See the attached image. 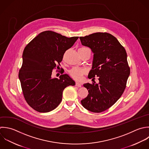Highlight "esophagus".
Returning a JSON list of instances; mask_svg holds the SVG:
<instances>
[{
    "mask_svg": "<svg viewBox=\"0 0 149 149\" xmlns=\"http://www.w3.org/2000/svg\"><path fill=\"white\" fill-rule=\"evenodd\" d=\"M75 86H78V87H81L82 84L81 83H78V82H76L75 83Z\"/></svg>",
    "mask_w": 149,
    "mask_h": 149,
    "instance_id": "esophagus-1",
    "label": "esophagus"
}]
</instances>
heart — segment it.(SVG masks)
<instances>
[{
  "instance_id": "1",
  "label": "heart",
  "mask_w": 149,
  "mask_h": 149,
  "mask_svg": "<svg viewBox=\"0 0 149 149\" xmlns=\"http://www.w3.org/2000/svg\"><path fill=\"white\" fill-rule=\"evenodd\" d=\"M87 49V47H81L79 50ZM87 73V71L85 68H81L78 67H73L69 71L70 76L76 81H80L82 79V77Z\"/></svg>"
}]
</instances>
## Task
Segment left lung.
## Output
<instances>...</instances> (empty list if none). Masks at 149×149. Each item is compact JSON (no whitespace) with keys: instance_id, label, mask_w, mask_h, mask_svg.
Instances as JSON below:
<instances>
[{"instance_id":"1","label":"left lung","mask_w":149,"mask_h":149,"mask_svg":"<svg viewBox=\"0 0 149 149\" xmlns=\"http://www.w3.org/2000/svg\"><path fill=\"white\" fill-rule=\"evenodd\" d=\"M79 39L82 45L93 53L92 70L88 75L93 82L84 85L89 94L81 102L88 110L101 113L115 104L125 91L130 74L127 54L117 39L107 32H96ZM95 76L98 78V84L95 83Z\"/></svg>"}]
</instances>
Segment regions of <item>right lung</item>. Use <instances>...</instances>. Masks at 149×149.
I'll return each mask as SVG.
<instances>
[{"instance_id":"1","label":"right lung","mask_w":149,"mask_h":149,"mask_svg":"<svg viewBox=\"0 0 149 149\" xmlns=\"http://www.w3.org/2000/svg\"><path fill=\"white\" fill-rule=\"evenodd\" d=\"M78 39L46 31L25 46L18 77L25 100L35 110L47 113L54 110L62 100L64 89L75 85L67 74L61 75L59 79L52 78V74L54 69L60 68L65 51Z\"/></svg>"}]
</instances>
